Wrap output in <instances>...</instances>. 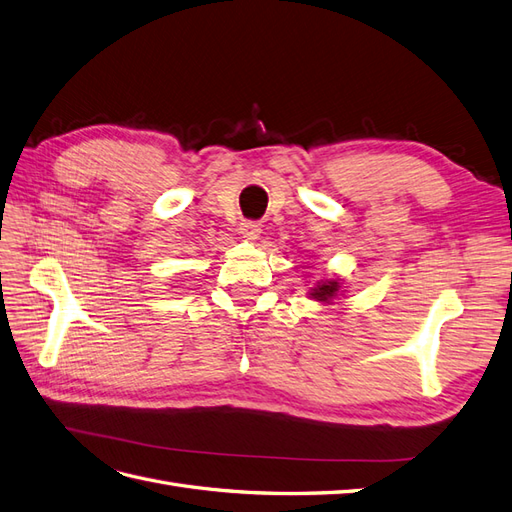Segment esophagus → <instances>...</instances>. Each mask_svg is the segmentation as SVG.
<instances>
[{
	"mask_svg": "<svg viewBox=\"0 0 512 512\" xmlns=\"http://www.w3.org/2000/svg\"><path fill=\"white\" fill-rule=\"evenodd\" d=\"M239 232L243 235V239L254 241V239H258V235H260V224H258V222H252V220H243V222L239 224Z\"/></svg>",
	"mask_w": 512,
	"mask_h": 512,
	"instance_id": "1",
	"label": "esophagus"
}]
</instances>
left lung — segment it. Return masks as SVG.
Wrapping results in <instances>:
<instances>
[{"label": "left lung", "instance_id": "8db88e82", "mask_svg": "<svg viewBox=\"0 0 512 512\" xmlns=\"http://www.w3.org/2000/svg\"><path fill=\"white\" fill-rule=\"evenodd\" d=\"M339 282L337 280H329V282H318L316 288H312V299L320 301V303H331L337 294H339Z\"/></svg>", "mask_w": 512, "mask_h": 512}]
</instances>
